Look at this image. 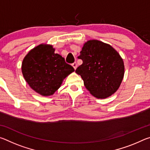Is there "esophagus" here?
Segmentation results:
<instances>
[{
    "mask_svg": "<svg viewBox=\"0 0 150 150\" xmlns=\"http://www.w3.org/2000/svg\"><path fill=\"white\" fill-rule=\"evenodd\" d=\"M72 66L73 67V68H74L75 69H77V63L76 62H75V63H72Z\"/></svg>",
    "mask_w": 150,
    "mask_h": 150,
    "instance_id": "1",
    "label": "esophagus"
}]
</instances>
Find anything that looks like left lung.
Masks as SVG:
<instances>
[{
	"instance_id": "1",
	"label": "left lung",
	"mask_w": 150,
	"mask_h": 150,
	"mask_svg": "<svg viewBox=\"0 0 150 150\" xmlns=\"http://www.w3.org/2000/svg\"><path fill=\"white\" fill-rule=\"evenodd\" d=\"M78 58L83 63L75 72L81 75L91 95L105 98L118 90L124 77V65L120 55L111 45L89 40L83 45Z\"/></svg>"
}]
</instances>
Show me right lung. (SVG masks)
I'll return each instance as SVG.
<instances>
[{
	"label": "right lung",
	"mask_w": 150,
	"mask_h": 150,
	"mask_svg": "<svg viewBox=\"0 0 150 150\" xmlns=\"http://www.w3.org/2000/svg\"><path fill=\"white\" fill-rule=\"evenodd\" d=\"M52 45L40 44L25 56L22 72L28 84L42 96L52 95L64 79L75 71Z\"/></svg>",
	"instance_id": "1"
}]
</instances>
